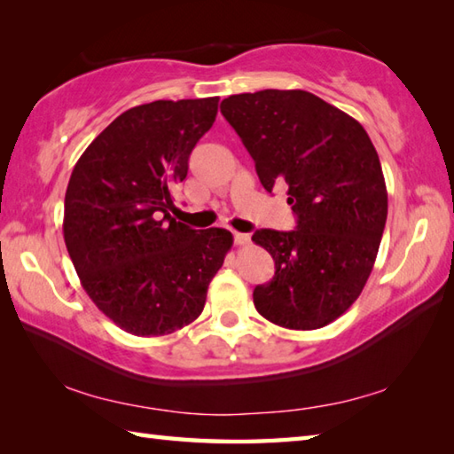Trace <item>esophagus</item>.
I'll use <instances>...</instances> for the list:
<instances>
[{"mask_svg":"<svg viewBox=\"0 0 454 454\" xmlns=\"http://www.w3.org/2000/svg\"><path fill=\"white\" fill-rule=\"evenodd\" d=\"M234 242H236V246H246V244H249V234L234 232Z\"/></svg>","mask_w":454,"mask_h":454,"instance_id":"esophagus-1","label":"esophagus"}]
</instances>
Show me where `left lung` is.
Returning a JSON list of instances; mask_svg holds the SVG:
<instances>
[{
    "instance_id": "left-lung-1",
    "label": "left lung",
    "mask_w": 454,
    "mask_h": 454,
    "mask_svg": "<svg viewBox=\"0 0 454 454\" xmlns=\"http://www.w3.org/2000/svg\"><path fill=\"white\" fill-rule=\"evenodd\" d=\"M220 113L242 138L262 185H285L296 230L252 236L275 262L254 304L288 330L337 320L369 278L388 215V192L369 134L349 114L302 90L230 95Z\"/></svg>"
}]
</instances>
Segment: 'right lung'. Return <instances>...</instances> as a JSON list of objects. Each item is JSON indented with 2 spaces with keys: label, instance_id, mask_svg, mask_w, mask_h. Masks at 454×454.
<instances>
[{
  "label": "right lung",
  "instance_id": "obj_1",
  "mask_svg": "<svg viewBox=\"0 0 454 454\" xmlns=\"http://www.w3.org/2000/svg\"><path fill=\"white\" fill-rule=\"evenodd\" d=\"M218 113V98L153 101L124 111L75 163L64 242L82 286L121 330L168 335L200 316L234 238L171 218V189Z\"/></svg>",
  "mask_w": 454,
  "mask_h": 454
}]
</instances>
